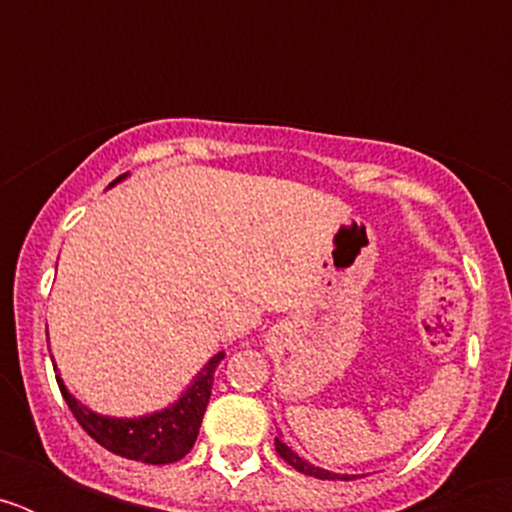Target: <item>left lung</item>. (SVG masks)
Here are the masks:
<instances>
[{"instance_id":"left-lung-1","label":"left lung","mask_w":512,"mask_h":512,"mask_svg":"<svg viewBox=\"0 0 512 512\" xmlns=\"http://www.w3.org/2000/svg\"><path fill=\"white\" fill-rule=\"evenodd\" d=\"M277 454L282 456L284 461H287L289 467H295L297 472L310 474V477H315V479H356V474H338V472H328V469L315 467V464H310V461L302 459V456L297 454V451L289 449L287 443L282 441V433H279V436H277Z\"/></svg>"}]
</instances>
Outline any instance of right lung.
Instances as JSON below:
<instances>
[{
    "instance_id": "1",
    "label": "right lung",
    "mask_w": 512,
    "mask_h": 512,
    "mask_svg": "<svg viewBox=\"0 0 512 512\" xmlns=\"http://www.w3.org/2000/svg\"><path fill=\"white\" fill-rule=\"evenodd\" d=\"M128 176L130 174L117 176L107 189L125 182ZM223 359L225 351H217L215 356H210V361L202 366L200 372L194 374L192 382L187 384V390L176 397L174 402H169L161 410H153V413L135 415V418H115V415H102L97 410L87 408L63 384L56 364H53V369H56L58 390H61L63 400H66L69 410L74 413V418L79 420L81 428L99 446H104V449L117 456H125V459L143 461V464H174L182 456H187L192 451L194 441H197L202 415H205L207 402H210L215 369Z\"/></svg>"
}]
</instances>
